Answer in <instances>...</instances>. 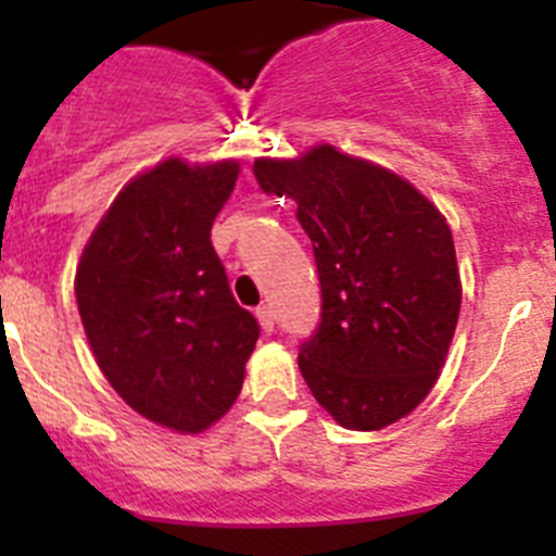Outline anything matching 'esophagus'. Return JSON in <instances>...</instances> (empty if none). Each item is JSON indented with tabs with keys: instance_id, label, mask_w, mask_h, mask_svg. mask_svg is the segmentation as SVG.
I'll return each instance as SVG.
<instances>
[{
	"instance_id": "1",
	"label": "esophagus",
	"mask_w": 556,
	"mask_h": 556,
	"mask_svg": "<svg viewBox=\"0 0 556 556\" xmlns=\"http://www.w3.org/2000/svg\"><path fill=\"white\" fill-rule=\"evenodd\" d=\"M255 317H258V323H262L264 333L273 331V328H275V314H273V308L267 306V303H264V306L255 308Z\"/></svg>"
}]
</instances>
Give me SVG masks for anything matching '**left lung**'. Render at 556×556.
Segmentation results:
<instances>
[{"instance_id":"obj_1","label":"left lung","mask_w":556,"mask_h":556,"mask_svg":"<svg viewBox=\"0 0 556 556\" xmlns=\"http://www.w3.org/2000/svg\"><path fill=\"white\" fill-rule=\"evenodd\" d=\"M267 194L292 198L320 273V326L301 345L317 404L351 431L409 415L443 370L462 306L445 217L409 180L331 144L258 159Z\"/></svg>"}]
</instances>
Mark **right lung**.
I'll use <instances>...</instances> for the list:
<instances>
[{"mask_svg":"<svg viewBox=\"0 0 556 556\" xmlns=\"http://www.w3.org/2000/svg\"><path fill=\"white\" fill-rule=\"evenodd\" d=\"M236 178V161H161L116 194L77 264V308L102 376L130 409L180 434L233 406L258 339L211 244Z\"/></svg>","mask_w":556,"mask_h":556,"instance_id":"1","label":"right lung"}]
</instances>
